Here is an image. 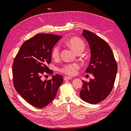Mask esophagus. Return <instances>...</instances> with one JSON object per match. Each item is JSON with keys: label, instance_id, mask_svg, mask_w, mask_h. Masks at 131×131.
Masks as SVG:
<instances>
[{"label": "esophagus", "instance_id": "obj_1", "mask_svg": "<svg viewBox=\"0 0 131 131\" xmlns=\"http://www.w3.org/2000/svg\"><path fill=\"white\" fill-rule=\"evenodd\" d=\"M72 77H64V80H70V79H72Z\"/></svg>", "mask_w": 131, "mask_h": 131}]
</instances>
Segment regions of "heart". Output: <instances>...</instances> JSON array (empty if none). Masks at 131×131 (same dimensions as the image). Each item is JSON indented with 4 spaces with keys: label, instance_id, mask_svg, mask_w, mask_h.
Wrapping results in <instances>:
<instances>
[{
    "label": "heart",
    "instance_id": "obj_1",
    "mask_svg": "<svg viewBox=\"0 0 131 131\" xmlns=\"http://www.w3.org/2000/svg\"><path fill=\"white\" fill-rule=\"evenodd\" d=\"M70 49H72L77 53H81L84 51L85 45L82 40L78 38H72L69 39L66 42ZM60 54V47L59 45H55L51 51V56L54 59H57L59 57ZM80 68V65L78 63L66 64L63 66L60 69V71L65 74L70 76H73L76 74L77 70Z\"/></svg>",
    "mask_w": 131,
    "mask_h": 131
}]
</instances>
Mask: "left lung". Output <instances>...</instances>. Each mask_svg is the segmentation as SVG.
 <instances>
[{
  "mask_svg": "<svg viewBox=\"0 0 131 131\" xmlns=\"http://www.w3.org/2000/svg\"><path fill=\"white\" fill-rule=\"evenodd\" d=\"M82 35L91 49V59L86 72L92 74L89 82L82 80L80 97L91 104L103 101L112 91L115 80L117 66L110 46L104 40L90 31L84 30Z\"/></svg>",
  "mask_w": 131,
  "mask_h": 131,
  "instance_id": "obj_1",
  "label": "left lung"
}]
</instances>
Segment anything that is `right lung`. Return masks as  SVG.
I'll return each mask as SVG.
<instances>
[{"label":"right lung","instance_id":"obj_1","mask_svg":"<svg viewBox=\"0 0 131 131\" xmlns=\"http://www.w3.org/2000/svg\"><path fill=\"white\" fill-rule=\"evenodd\" d=\"M62 37L51 34H38L26 41L16 56L13 64V83L18 94L30 105L42 108L56 96L63 79L52 75L43 81L42 75L52 74L47 67L51 62V51Z\"/></svg>","mask_w":131,"mask_h":131}]
</instances>
